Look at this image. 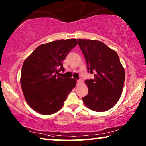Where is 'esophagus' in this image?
Segmentation results:
<instances>
[{
  "label": "esophagus",
  "instance_id": "1",
  "mask_svg": "<svg viewBox=\"0 0 146 146\" xmlns=\"http://www.w3.org/2000/svg\"><path fill=\"white\" fill-rule=\"evenodd\" d=\"M82 83V78L78 80H77V84L78 85H80Z\"/></svg>",
  "mask_w": 146,
  "mask_h": 146
}]
</instances>
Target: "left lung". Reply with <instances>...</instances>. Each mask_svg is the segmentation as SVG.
<instances>
[{"mask_svg":"<svg viewBox=\"0 0 146 146\" xmlns=\"http://www.w3.org/2000/svg\"><path fill=\"white\" fill-rule=\"evenodd\" d=\"M84 56L87 68L94 73L87 80V96L82 98L86 106L95 111H105L116 104L120 98L125 81V70L116 52L94 40L78 39Z\"/></svg>","mask_w":146,"mask_h":146,"instance_id":"8db88e82","label":"left lung"}]
</instances>
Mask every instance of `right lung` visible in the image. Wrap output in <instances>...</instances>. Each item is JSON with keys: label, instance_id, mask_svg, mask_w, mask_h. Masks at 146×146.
<instances>
[{"label": "right lung", "instance_id": "right-lung-1", "mask_svg": "<svg viewBox=\"0 0 146 146\" xmlns=\"http://www.w3.org/2000/svg\"><path fill=\"white\" fill-rule=\"evenodd\" d=\"M76 39L58 40L38 46L23 62L21 84L29 106L36 112L50 115L60 110L76 85L73 78L60 77L62 62L77 45Z\"/></svg>", "mask_w": 146, "mask_h": 146}]
</instances>
